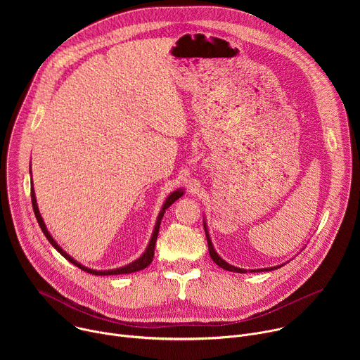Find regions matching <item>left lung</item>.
<instances>
[{
  "instance_id": "obj_1",
  "label": "left lung",
  "mask_w": 360,
  "mask_h": 360,
  "mask_svg": "<svg viewBox=\"0 0 360 360\" xmlns=\"http://www.w3.org/2000/svg\"><path fill=\"white\" fill-rule=\"evenodd\" d=\"M203 229H205V235H207L208 248H210V255H211L212 261H214L218 266H221L222 269H225V271H229V272H238V274H246V272H248L246 269H240V268H236V266H233V265H231V264L225 262V261L221 258V256L217 253V250H215V248H214V245H212V240H211V236H210V232H208V226H207V222H205V219H203ZM283 265H285V264L278 265V266H272V268H264V269H249V272H266V271H275V269H278V268H281V266H283Z\"/></svg>"
}]
</instances>
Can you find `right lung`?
Listing matches in <instances>:
<instances>
[{"instance_id": "1", "label": "right lung", "mask_w": 360, "mask_h": 360, "mask_svg": "<svg viewBox=\"0 0 360 360\" xmlns=\"http://www.w3.org/2000/svg\"><path fill=\"white\" fill-rule=\"evenodd\" d=\"M31 181H32V178H31ZM182 195H184V189H176V191L171 192V195L167 198V200L164 202V207H162V210H161V212H160V215H158V218H157V224H155V228H153V232H152V236H150V239H149V243H148L145 252L139 256V258H138L136 261H134V262H131V264H128V265H125V266H122V268H117V269L95 271V269H91V268H86V266L81 265V264L77 262L74 258H71V256L56 242V239H54L53 236H51V233L48 232L45 224H44V219H42V217H41V214H39L38 205H37V198H35V192H34V186H32V182H31V202H32V210H34L35 218H37V221H38V225H39L41 231L44 232L45 238L48 239V242H49L51 245H53V246L64 256V258H65L67 261H70L71 264H74V265L78 266L79 269H82V271H85V272H88V274H92V275H98V276L124 275V274H132V272H138V271L145 269V268L152 262V259H153V250H155V242H157V238H158V232H160V225H161L162 217H164L165 211L171 207V205H172L176 199H179Z\"/></svg>"}]
</instances>
